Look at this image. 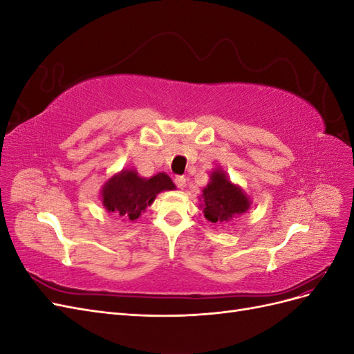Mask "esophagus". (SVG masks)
Masks as SVG:
<instances>
[{
	"mask_svg": "<svg viewBox=\"0 0 354 354\" xmlns=\"http://www.w3.org/2000/svg\"><path fill=\"white\" fill-rule=\"evenodd\" d=\"M174 181H176V186H177L178 189H185V187H186V177L177 176V177L174 178Z\"/></svg>",
	"mask_w": 354,
	"mask_h": 354,
	"instance_id": "1",
	"label": "esophagus"
}]
</instances>
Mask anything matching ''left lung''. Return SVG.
<instances>
[{
  "mask_svg": "<svg viewBox=\"0 0 354 354\" xmlns=\"http://www.w3.org/2000/svg\"><path fill=\"white\" fill-rule=\"evenodd\" d=\"M203 216L211 223H224L239 216L250 207L243 192L232 185L224 171H214L211 183L203 189Z\"/></svg>",
  "mask_w": 354,
  "mask_h": 354,
  "instance_id": "obj_1",
  "label": "left lung"
}]
</instances>
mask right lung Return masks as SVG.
Wrapping results in <instances>:
<instances>
[{"label": "right lung", "mask_w": 354, "mask_h": 354, "mask_svg": "<svg viewBox=\"0 0 354 354\" xmlns=\"http://www.w3.org/2000/svg\"><path fill=\"white\" fill-rule=\"evenodd\" d=\"M171 178L159 173L151 178L138 177L136 171H122L113 176L103 187V205L124 220L134 221L142 216L155 196L162 190H173Z\"/></svg>", "instance_id": "add662e5"}]
</instances>
